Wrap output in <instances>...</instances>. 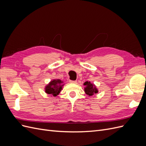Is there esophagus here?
<instances>
[{
    "label": "esophagus",
    "instance_id": "1",
    "mask_svg": "<svg viewBox=\"0 0 146 146\" xmlns=\"http://www.w3.org/2000/svg\"><path fill=\"white\" fill-rule=\"evenodd\" d=\"M69 82H70V83H77L76 81H72V80H70Z\"/></svg>",
    "mask_w": 146,
    "mask_h": 146
}]
</instances>
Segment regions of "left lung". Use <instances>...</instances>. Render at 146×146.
Masks as SVG:
<instances>
[{"mask_svg":"<svg viewBox=\"0 0 146 146\" xmlns=\"http://www.w3.org/2000/svg\"><path fill=\"white\" fill-rule=\"evenodd\" d=\"M83 85L85 86V88H84V91H85V94L88 96H92L99 92L98 89L94 83H91L90 82L87 81L84 83Z\"/></svg>","mask_w":146,"mask_h":146,"instance_id":"left-lung-1","label":"left lung"}]
</instances>
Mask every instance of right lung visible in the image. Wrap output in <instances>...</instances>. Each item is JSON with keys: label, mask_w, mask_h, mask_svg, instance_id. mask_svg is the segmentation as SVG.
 <instances>
[{"label": "right lung", "mask_w": 146, "mask_h": 146, "mask_svg": "<svg viewBox=\"0 0 146 146\" xmlns=\"http://www.w3.org/2000/svg\"><path fill=\"white\" fill-rule=\"evenodd\" d=\"M63 83V81L60 79H54L45 86V92L48 95H50V96L56 97L62 90L63 87L64 85Z\"/></svg>", "instance_id": "obj_1"}]
</instances>
